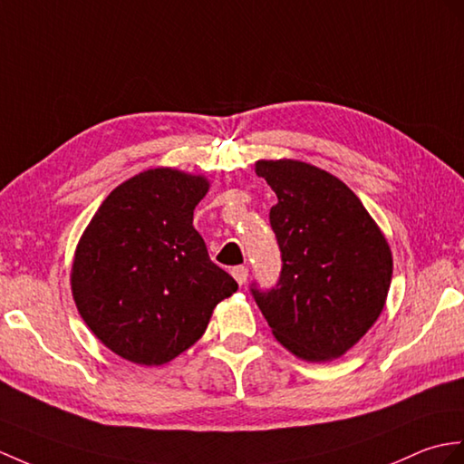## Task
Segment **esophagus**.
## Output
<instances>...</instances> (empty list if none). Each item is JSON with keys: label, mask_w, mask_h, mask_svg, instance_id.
I'll return each instance as SVG.
<instances>
[{"label": "esophagus", "mask_w": 464, "mask_h": 464, "mask_svg": "<svg viewBox=\"0 0 464 464\" xmlns=\"http://www.w3.org/2000/svg\"><path fill=\"white\" fill-rule=\"evenodd\" d=\"M231 275H233V278L239 285H245L246 283V276H249V268H246L245 265H239V266H233L231 268Z\"/></svg>", "instance_id": "esophagus-1"}]
</instances>
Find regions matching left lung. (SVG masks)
<instances>
[{"label": "left lung", "instance_id": "1", "mask_svg": "<svg viewBox=\"0 0 464 464\" xmlns=\"http://www.w3.org/2000/svg\"><path fill=\"white\" fill-rule=\"evenodd\" d=\"M255 171L276 193L268 219L283 261L273 288L251 285L255 303L298 358H340L382 314L390 245L358 196L328 171L296 160H261Z\"/></svg>", "mask_w": 464, "mask_h": 464}]
</instances>
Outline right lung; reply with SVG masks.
<instances>
[{"label": "right lung", "mask_w": 464, "mask_h": 464, "mask_svg": "<svg viewBox=\"0 0 464 464\" xmlns=\"http://www.w3.org/2000/svg\"><path fill=\"white\" fill-rule=\"evenodd\" d=\"M208 189L201 176L142 171L102 201L81 237L72 298L94 336L128 362L174 360L237 290L193 227V209Z\"/></svg>", "instance_id": "1"}]
</instances>
